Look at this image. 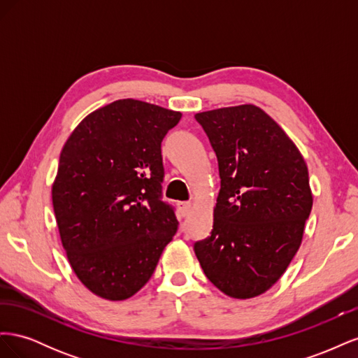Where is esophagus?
<instances>
[{
    "label": "esophagus",
    "instance_id": "obj_1",
    "mask_svg": "<svg viewBox=\"0 0 358 358\" xmlns=\"http://www.w3.org/2000/svg\"><path fill=\"white\" fill-rule=\"evenodd\" d=\"M191 203L189 201H182V203H179V210H180V213L183 215V216H187L188 213H189V210H191Z\"/></svg>",
    "mask_w": 358,
    "mask_h": 358
}]
</instances>
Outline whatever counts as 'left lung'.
Instances as JSON below:
<instances>
[{
    "label": "left lung",
    "instance_id": "8db88e82",
    "mask_svg": "<svg viewBox=\"0 0 358 358\" xmlns=\"http://www.w3.org/2000/svg\"><path fill=\"white\" fill-rule=\"evenodd\" d=\"M196 119L218 158L221 189L210 236L194 252L224 294L252 299L278 282L301 245L313 203L308 166L275 119L254 104Z\"/></svg>",
    "mask_w": 358,
    "mask_h": 358
}]
</instances>
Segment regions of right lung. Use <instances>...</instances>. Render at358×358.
Instances as JSON below:
<instances>
[{
    "instance_id": "1",
    "label": "right lung",
    "mask_w": 358,
    "mask_h": 358,
    "mask_svg": "<svg viewBox=\"0 0 358 358\" xmlns=\"http://www.w3.org/2000/svg\"><path fill=\"white\" fill-rule=\"evenodd\" d=\"M180 117L117 100L86 116L61 150L53 212L73 272L95 296H134L176 234L175 210L161 200V142Z\"/></svg>"
}]
</instances>
